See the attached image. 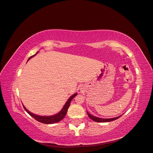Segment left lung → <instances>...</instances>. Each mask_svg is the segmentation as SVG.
<instances>
[{
  "mask_svg": "<svg viewBox=\"0 0 153 153\" xmlns=\"http://www.w3.org/2000/svg\"><path fill=\"white\" fill-rule=\"evenodd\" d=\"M87 114L88 115V117H89L91 120L96 122V123H108V122H111V121L117 120L118 118H120L121 117V116H119V117H117L115 118H98L95 116H93V115L90 114L88 112H87Z\"/></svg>",
  "mask_w": 153,
  "mask_h": 153,
  "instance_id": "1",
  "label": "left lung"
}]
</instances>
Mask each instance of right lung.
Masks as SVG:
<instances>
[{"label": "right lung", "instance_id": "1", "mask_svg": "<svg viewBox=\"0 0 153 153\" xmlns=\"http://www.w3.org/2000/svg\"><path fill=\"white\" fill-rule=\"evenodd\" d=\"M38 52H37L36 53ZM36 54L32 56L31 57H30V58L29 59H30L33 56H35ZM76 95H77L76 93L72 95V96H71L69 98V100H67V101L65 103V104L64 105V106L62 108V109L61 110V111L59 112L58 113L55 114V115H52V116H39V115H36V114H33L32 113H30V112H29L27 109L25 107H24V105H23V108H24V109L26 111L27 113L29 115H30V116H31L33 118H35V119L37 121H39V122H40V123H43V124H54V123H58V122L62 120L63 118L65 117V116L67 113L68 108H69V107L71 101H72V100L76 96Z\"/></svg>", "mask_w": 153, "mask_h": 153}]
</instances>
